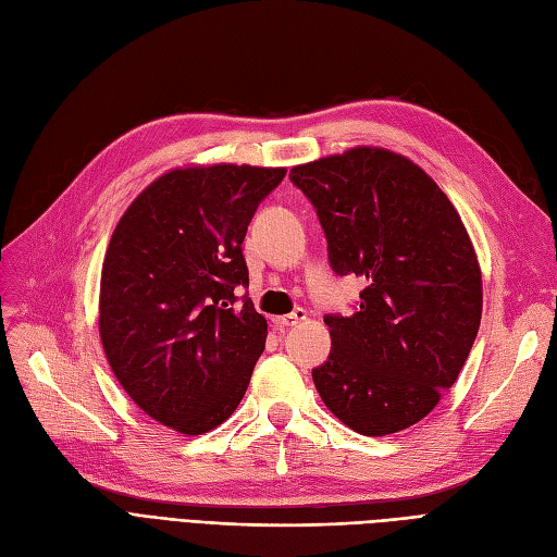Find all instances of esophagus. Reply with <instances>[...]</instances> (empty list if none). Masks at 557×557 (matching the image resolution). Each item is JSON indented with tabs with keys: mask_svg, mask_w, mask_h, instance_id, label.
Instances as JSON below:
<instances>
[{
	"mask_svg": "<svg viewBox=\"0 0 557 557\" xmlns=\"http://www.w3.org/2000/svg\"><path fill=\"white\" fill-rule=\"evenodd\" d=\"M304 320H306V311L304 309H295L290 315L274 318V324H276V327H297V324H301Z\"/></svg>",
	"mask_w": 557,
	"mask_h": 557,
	"instance_id": "esophagus-1",
	"label": "esophagus"
}]
</instances>
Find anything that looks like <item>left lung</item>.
Segmentation results:
<instances>
[{
  "label": "left lung",
  "mask_w": 557,
  "mask_h": 557,
  "mask_svg": "<svg viewBox=\"0 0 557 557\" xmlns=\"http://www.w3.org/2000/svg\"><path fill=\"white\" fill-rule=\"evenodd\" d=\"M290 180L315 207L332 270L367 281L350 318H324L332 352L315 389L361 435L408 429L454 385L482 322L468 230L424 170L382 147L295 165Z\"/></svg>",
  "instance_id": "1"
}]
</instances>
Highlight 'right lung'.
<instances>
[{"label":"right lung","instance_id":"obj_1","mask_svg":"<svg viewBox=\"0 0 557 557\" xmlns=\"http://www.w3.org/2000/svg\"><path fill=\"white\" fill-rule=\"evenodd\" d=\"M285 168L188 165L128 205L101 270L99 334L114 377L159 424L202 435L233 414L264 350L246 227Z\"/></svg>","mask_w":557,"mask_h":557}]
</instances>
